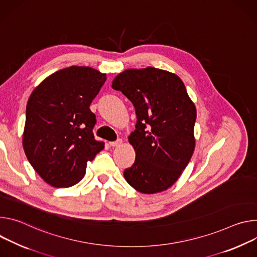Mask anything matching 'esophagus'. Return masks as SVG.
I'll use <instances>...</instances> for the list:
<instances>
[{"mask_svg":"<svg viewBox=\"0 0 257 257\" xmlns=\"http://www.w3.org/2000/svg\"><path fill=\"white\" fill-rule=\"evenodd\" d=\"M121 144H122V140L121 139H118V140L114 141V142H110V143H109V145L111 147H117V146H119Z\"/></svg>","mask_w":257,"mask_h":257,"instance_id":"1","label":"esophagus"}]
</instances>
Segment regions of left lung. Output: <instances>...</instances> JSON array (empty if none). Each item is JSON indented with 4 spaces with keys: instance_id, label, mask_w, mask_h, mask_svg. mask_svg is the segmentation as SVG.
Segmentation results:
<instances>
[{
    "instance_id": "8db88e82",
    "label": "left lung",
    "mask_w": 257,
    "mask_h": 257,
    "mask_svg": "<svg viewBox=\"0 0 257 257\" xmlns=\"http://www.w3.org/2000/svg\"><path fill=\"white\" fill-rule=\"evenodd\" d=\"M133 103L136 130L128 137L135 163L125 181L143 194L172 187L188 165L194 149L196 107L183 80L175 73L147 67L126 69L112 81Z\"/></svg>"
}]
</instances>
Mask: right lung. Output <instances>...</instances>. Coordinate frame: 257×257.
<instances>
[{"label": "right lung", "instance_id": "1", "mask_svg": "<svg viewBox=\"0 0 257 257\" xmlns=\"http://www.w3.org/2000/svg\"><path fill=\"white\" fill-rule=\"evenodd\" d=\"M92 67L70 66L45 78L26 105L22 145L38 173L55 188L77 184L87 162L104 149L95 140L96 115L90 105L106 81Z\"/></svg>", "mask_w": 257, "mask_h": 257}]
</instances>
